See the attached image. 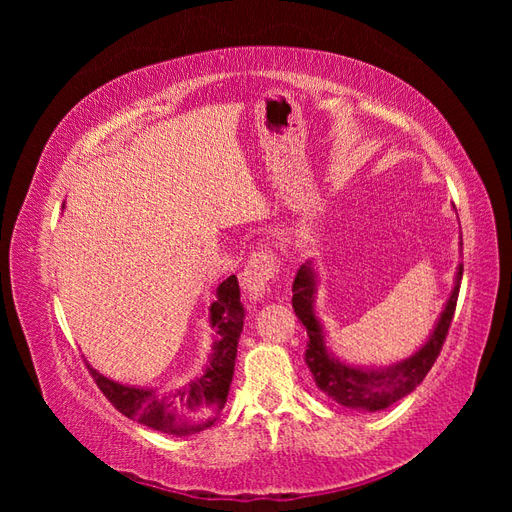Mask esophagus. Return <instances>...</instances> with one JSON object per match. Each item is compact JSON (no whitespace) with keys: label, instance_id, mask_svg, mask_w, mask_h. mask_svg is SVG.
Segmentation results:
<instances>
[{"label":"esophagus","instance_id":"1","mask_svg":"<svg viewBox=\"0 0 512 512\" xmlns=\"http://www.w3.org/2000/svg\"><path fill=\"white\" fill-rule=\"evenodd\" d=\"M277 275H280V258H277V254L269 245H260L258 250H254L250 258H247L241 273L247 297L252 301H260L265 297L269 286L275 282Z\"/></svg>","mask_w":512,"mask_h":512}]
</instances>
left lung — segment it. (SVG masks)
<instances>
[{
    "label": "left lung",
    "instance_id": "1",
    "mask_svg": "<svg viewBox=\"0 0 512 512\" xmlns=\"http://www.w3.org/2000/svg\"><path fill=\"white\" fill-rule=\"evenodd\" d=\"M463 265H459L455 288L451 292V299L446 301L444 312L433 329L429 342L418 350L410 359L391 365L386 369H359L339 363L329 354L324 346V335L320 329V322L312 312L316 280L312 267L303 265L297 271V277L292 282V307L294 314L299 316L303 327L307 329V348H305V363L309 371L314 374L318 389L333 397L337 404L354 410L376 412L393 406L395 401L412 393L418 384L423 382L427 371L436 363L440 350L446 342L448 329L455 316L459 286H461Z\"/></svg>",
    "mask_w": 512,
    "mask_h": 512
}]
</instances>
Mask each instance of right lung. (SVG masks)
<instances>
[{
    "label": "right lung",
    "mask_w": 512,
    "mask_h": 512,
    "mask_svg": "<svg viewBox=\"0 0 512 512\" xmlns=\"http://www.w3.org/2000/svg\"><path fill=\"white\" fill-rule=\"evenodd\" d=\"M239 282L226 277L218 288V301L211 305V327L218 331L211 361L203 376L170 393L156 389L123 386L89 369L104 397L123 414L170 436H188L213 425L215 416L226 406L232 374H235L237 344L243 329V305L239 301Z\"/></svg>",
    "instance_id": "obj_1"
}]
</instances>
